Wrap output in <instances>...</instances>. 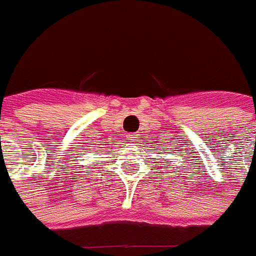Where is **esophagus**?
Wrapping results in <instances>:
<instances>
[{"mask_svg": "<svg viewBox=\"0 0 256 256\" xmlns=\"http://www.w3.org/2000/svg\"><path fill=\"white\" fill-rule=\"evenodd\" d=\"M126 137H128V140H130V141H136V140H138V134H128Z\"/></svg>", "mask_w": 256, "mask_h": 256, "instance_id": "1", "label": "esophagus"}]
</instances>
